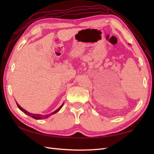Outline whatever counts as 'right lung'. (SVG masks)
<instances>
[{"instance_id": "obj_1", "label": "right lung", "mask_w": 154, "mask_h": 154, "mask_svg": "<svg viewBox=\"0 0 154 154\" xmlns=\"http://www.w3.org/2000/svg\"><path fill=\"white\" fill-rule=\"evenodd\" d=\"M63 104H64V103H62V105L60 106L59 108L58 109H57L55 111H54V112H53L52 113H51V114H47V115H41V114H31V113H30V112H27V110H26L25 109H24L23 108H22V107L18 105L17 103V106H18V109H19L21 111H22L23 112H24V114H27V115H28L29 116H30V117H31V118H34V119H46V118H49V116H51V115H53V114H56L57 112H58L62 109V107L63 106Z\"/></svg>"}]
</instances>
